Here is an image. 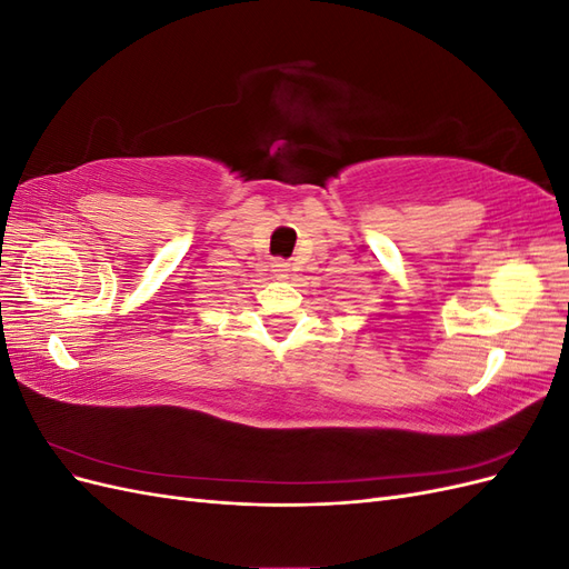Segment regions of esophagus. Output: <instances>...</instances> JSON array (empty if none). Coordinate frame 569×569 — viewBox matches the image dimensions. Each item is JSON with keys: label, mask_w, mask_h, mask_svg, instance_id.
<instances>
[{"label": "esophagus", "mask_w": 569, "mask_h": 569, "mask_svg": "<svg viewBox=\"0 0 569 569\" xmlns=\"http://www.w3.org/2000/svg\"><path fill=\"white\" fill-rule=\"evenodd\" d=\"M272 274L278 280H287L289 278V263L287 261H274L272 263Z\"/></svg>", "instance_id": "1"}]
</instances>
